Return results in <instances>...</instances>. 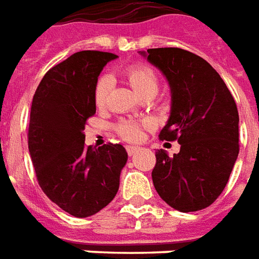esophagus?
<instances>
[{
    "mask_svg": "<svg viewBox=\"0 0 259 259\" xmlns=\"http://www.w3.org/2000/svg\"><path fill=\"white\" fill-rule=\"evenodd\" d=\"M125 149H126V153L130 156H133L135 155V152L139 149V148H137V146H125Z\"/></svg>",
    "mask_w": 259,
    "mask_h": 259,
    "instance_id": "esophagus-1",
    "label": "esophagus"
}]
</instances>
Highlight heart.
<instances>
[{"label": "heart", "instance_id": "obj_1", "mask_svg": "<svg viewBox=\"0 0 259 259\" xmlns=\"http://www.w3.org/2000/svg\"><path fill=\"white\" fill-rule=\"evenodd\" d=\"M124 78L128 80V83L138 92L141 96L153 97L159 89V78L156 75L155 69L150 68L146 64H133L122 71ZM111 82L109 76H100L97 79L95 89H93V100L97 107H104L107 103ZM149 124L146 121H130L120 120L114 124V131L124 141L128 142H137L142 138V131L145 126Z\"/></svg>", "mask_w": 259, "mask_h": 259}]
</instances>
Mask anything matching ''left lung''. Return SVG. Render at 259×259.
Returning a JSON list of instances; mask_svg holds the SVG:
<instances>
[{
    "label": "left lung",
    "instance_id": "1",
    "mask_svg": "<svg viewBox=\"0 0 259 259\" xmlns=\"http://www.w3.org/2000/svg\"><path fill=\"white\" fill-rule=\"evenodd\" d=\"M148 60L171 88V113L159 138L181 145L171 157L156 150L153 185L171 208L197 212L218 199L236 163L237 106L221 75L202 57L162 47L149 49Z\"/></svg>",
    "mask_w": 259,
    "mask_h": 259
}]
</instances>
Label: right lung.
I'll return each mask as SVG.
<instances>
[{"label":"right lung","instance_id":"add662e5","mask_svg":"<svg viewBox=\"0 0 259 259\" xmlns=\"http://www.w3.org/2000/svg\"><path fill=\"white\" fill-rule=\"evenodd\" d=\"M115 54L78 51L50 68L34 92L27 145L40 188L75 218L107 206L120 185L126 155L122 145H85L86 121L96 113L93 89Z\"/></svg>","mask_w":259,"mask_h":259}]
</instances>
